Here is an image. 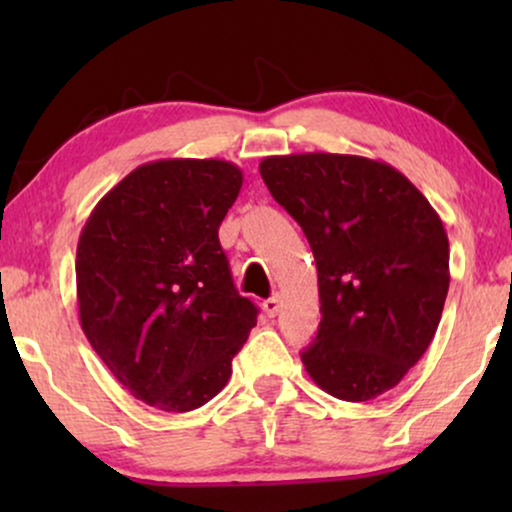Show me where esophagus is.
Masks as SVG:
<instances>
[{
    "instance_id": "34e87169",
    "label": "esophagus",
    "mask_w": 512,
    "mask_h": 512,
    "mask_svg": "<svg viewBox=\"0 0 512 512\" xmlns=\"http://www.w3.org/2000/svg\"><path fill=\"white\" fill-rule=\"evenodd\" d=\"M279 307H282V300H279V296H272L268 300H263V310L268 317H277Z\"/></svg>"
}]
</instances>
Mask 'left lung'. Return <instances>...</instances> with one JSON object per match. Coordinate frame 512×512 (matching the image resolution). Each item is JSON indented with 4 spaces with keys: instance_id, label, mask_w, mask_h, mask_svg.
Returning <instances> with one entry per match:
<instances>
[{
    "instance_id": "obj_1",
    "label": "left lung",
    "mask_w": 512,
    "mask_h": 512,
    "mask_svg": "<svg viewBox=\"0 0 512 512\" xmlns=\"http://www.w3.org/2000/svg\"><path fill=\"white\" fill-rule=\"evenodd\" d=\"M258 170L317 263L321 321L300 354L305 370L340 401L394 389L429 349L450 289L436 209L382 160L291 153L263 158Z\"/></svg>"
}]
</instances>
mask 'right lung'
Returning <instances> with one entry per match:
<instances>
[{
    "mask_svg": "<svg viewBox=\"0 0 512 512\" xmlns=\"http://www.w3.org/2000/svg\"><path fill=\"white\" fill-rule=\"evenodd\" d=\"M240 188L242 170L228 160H153L118 181L81 230V328L151 408L191 412L212 401L256 326L219 242Z\"/></svg>",
    "mask_w": 512,
    "mask_h": 512,
    "instance_id": "obj_1",
    "label": "right lung"
}]
</instances>
